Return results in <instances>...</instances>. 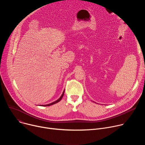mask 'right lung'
<instances>
[{"label":"right lung","instance_id":"right-lung-1","mask_svg":"<svg viewBox=\"0 0 145 145\" xmlns=\"http://www.w3.org/2000/svg\"><path fill=\"white\" fill-rule=\"evenodd\" d=\"M64 91L63 94H62V95L61 96V97H60L58 100H57L56 101H54V102H53V103H50V104L46 105H42V106H51V105H53L56 104V103H58V101H59L61 100V99L63 98V96H64Z\"/></svg>","mask_w":145,"mask_h":145}]
</instances>
